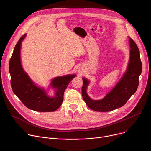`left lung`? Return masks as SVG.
Wrapping results in <instances>:
<instances>
[{"label":"left lung","instance_id":"1","mask_svg":"<svg viewBox=\"0 0 151 151\" xmlns=\"http://www.w3.org/2000/svg\"><path fill=\"white\" fill-rule=\"evenodd\" d=\"M129 45L130 58L126 70L104 98L98 100L90 98L87 93L90 81L86 78H82L83 81L82 96L89 108L99 112L113 111L125 105L136 92L139 85V78L142 73V65L139 48L130 37H129Z\"/></svg>","mask_w":151,"mask_h":151}]
</instances>
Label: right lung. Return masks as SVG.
Listing matches in <instances>:
<instances>
[{"mask_svg":"<svg viewBox=\"0 0 151 151\" xmlns=\"http://www.w3.org/2000/svg\"><path fill=\"white\" fill-rule=\"evenodd\" d=\"M26 35L22 36L15 45L9 61V70L12 90L28 109L38 112H53L62 105L65 90L76 75L56 77L52 79L47 89L37 85L24 71L21 64V49ZM50 88L54 91V95L52 97L47 93Z\"/></svg>","mask_w":151,"mask_h":151,"instance_id":"right-lung-1","label":"right lung"}]
</instances>
